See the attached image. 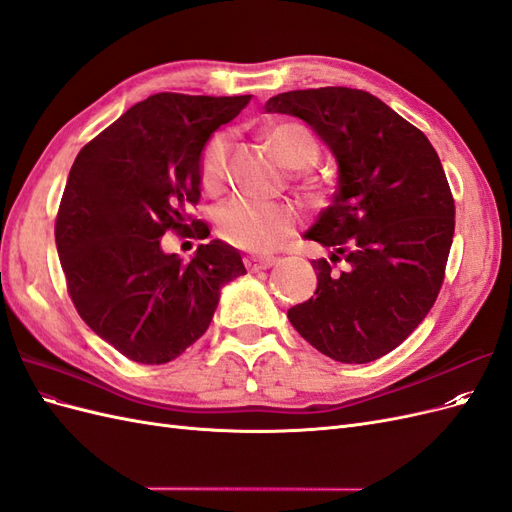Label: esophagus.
<instances>
[{
  "mask_svg": "<svg viewBox=\"0 0 512 512\" xmlns=\"http://www.w3.org/2000/svg\"><path fill=\"white\" fill-rule=\"evenodd\" d=\"M277 262L273 256H247L245 258V267L250 271H262V269H271Z\"/></svg>",
  "mask_w": 512,
  "mask_h": 512,
  "instance_id": "34e87169",
  "label": "esophagus"
}]
</instances>
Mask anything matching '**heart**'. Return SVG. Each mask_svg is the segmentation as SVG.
Listing matches in <instances>:
<instances>
[{"label": "heart", "mask_w": 512, "mask_h": 512, "mask_svg": "<svg viewBox=\"0 0 512 512\" xmlns=\"http://www.w3.org/2000/svg\"><path fill=\"white\" fill-rule=\"evenodd\" d=\"M275 158L290 170H301L318 160L320 145L316 136L299 121H280L265 132ZM230 136L215 134L200 156V183L209 194L222 190L228 168ZM297 211L286 203H260L250 198H235L218 213V232L224 241L241 250L267 252L292 235L297 226Z\"/></svg>", "instance_id": "obj_1"}]
</instances>
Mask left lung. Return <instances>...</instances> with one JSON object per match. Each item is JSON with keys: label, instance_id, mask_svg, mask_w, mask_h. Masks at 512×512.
<instances>
[{"label": "left lung", "instance_id": "left-lung-1", "mask_svg": "<svg viewBox=\"0 0 512 512\" xmlns=\"http://www.w3.org/2000/svg\"><path fill=\"white\" fill-rule=\"evenodd\" d=\"M267 113L303 119L337 162V190L307 239L316 297L288 309L305 342L339 363H369L423 322L442 288L455 200L427 136L363 89L320 87L273 96ZM344 257L347 269L334 271Z\"/></svg>", "mask_w": 512, "mask_h": 512}]
</instances>
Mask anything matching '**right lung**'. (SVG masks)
<instances>
[{"label":"right lung","instance_id":"obj_1","mask_svg":"<svg viewBox=\"0 0 512 512\" xmlns=\"http://www.w3.org/2000/svg\"><path fill=\"white\" fill-rule=\"evenodd\" d=\"M252 96L156 94L134 104L76 156L55 222L68 292L87 327L130 361L162 365L203 335L224 284L245 273L213 239L190 262L162 250L166 230L207 239L188 215L200 198L211 134Z\"/></svg>","mask_w":512,"mask_h":512}]
</instances>
